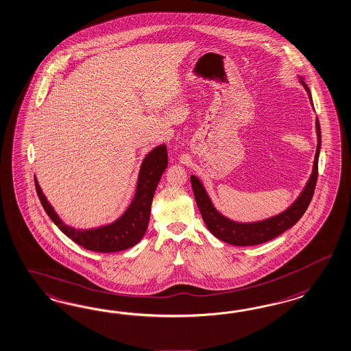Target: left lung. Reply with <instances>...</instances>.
<instances>
[{
  "label": "left lung",
  "mask_w": 351,
  "mask_h": 351,
  "mask_svg": "<svg viewBox=\"0 0 351 351\" xmlns=\"http://www.w3.org/2000/svg\"><path fill=\"white\" fill-rule=\"evenodd\" d=\"M300 82L304 88L308 92L311 105H313L311 90L308 88L304 80H301ZM315 127H317V134H318V145H317V152H315L311 180L306 183L304 191L301 192L299 199L295 201L287 210L283 211L277 217H273L271 219L258 221V223H236L224 218L213 206L210 199L206 191L204 190L200 180H197L195 176H191L192 190H193L195 200L199 206V210L202 215V219L205 221L208 230H210L217 239L236 246H252V245H259L263 242L276 239L277 236H280V233H283L285 230H289L293 224L298 223L311 204L317 180H318V158H319V150H321V127H319L318 119L315 121Z\"/></svg>",
  "instance_id": "left-lung-1"
}]
</instances>
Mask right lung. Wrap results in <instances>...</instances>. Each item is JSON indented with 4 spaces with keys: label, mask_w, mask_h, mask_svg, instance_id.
I'll return each instance as SVG.
<instances>
[{
    "label": "right lung",
    "mask_w": 351,
    "mask_h": 351,
    "mask_svg": "<svg viewBox=\"0 0 351 351\" xmlns=\"http://www.w3.org/2000/svg\"><path fill=\"white\" fill-rule=\"evenodd\" d=\"M168 167V154L165 145L154 149L145 158L141 167L137 190L130 208L118 221L109 226L99 227L95 230H80L69 227L61 221L58 214L51 206L50 202L42 193L38 182L34 178L36 191L51 221H53L62 233L69 239L83 246L84 249L97 252H117L125 250L137 245L145 236L147 224L150 221L151 202L161 174Z\"/></svg>",
    "instance_id": "right-lung-1"
}]
</instances>
